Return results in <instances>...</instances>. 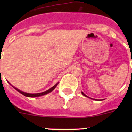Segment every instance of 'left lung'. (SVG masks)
<instances>
[{"label":"left lung","mask_w":132,"mask_h":132,"mask_svg":"<svg viewBox=\"0 0 132 132\" xmlns=\"http://www.w3.org/2000/svg\"><path fill=\"white\" fill-rule=\"evenodd\" d=\"M82 94H83V95H84V96H86V97H87V96H86V94H84V93H83V92H82Z\"/></svg>","instance_id":"left-lung-1"}]
</instances>
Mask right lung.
<instances>
[{"label":"right lung","instance_id":"add662e5","mask_svg":"<svg viewBox=\"0 0 132 132\" xmlns=\"http://www.w3.org/2000/svg\"><path fill=\"white\" fill-rule=\"evenodd\" d=\"M58 83L56 84L55 85H54V86H53L52 87H51L50 89H49L48 90H47V91H45V92H43V93H36V94H30V93H25V92H23V91H20L19 89H18L15 88V87H14V89H15L17 91H18L19 93H20L21 94H22L23 95H24L25 96H27V97H31V98H33V97H38V96H43V95H45V94H48V93H50V92H52L53 91V90L56 87V86H57Z\"/></svg>","mask_w":132,"mask_h":132}]
</instances>
